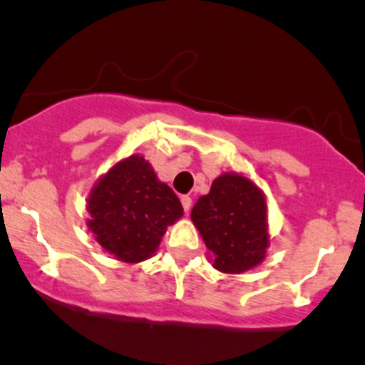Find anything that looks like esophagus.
I'll return each mask as SVG.
<instances>
[{"instance_id":"obj_1","label":"esophagus","mask_w":365,"mask_h":365,"mask_svg":"<svg viewBox=\"0 0 365 365\" xmlns=\"http://www.w3.org/2000/svg\"><path fill=\"white\" fill-rule=\"evenodd\" d=\"M181 204H182V207H184V212H190L191 204H193V202H191L190 195H182V197H181Z\"/></svg>"}]
</instances>
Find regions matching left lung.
<instances>
[{"mask_svg":"<svg viewBox=\"0 0 365 365\" xmlns=\"http://www.w3.org/2000/svg\"><path fill=\"white\" fill-rule=\"evenodd\" d=\"M191 221L212 255V267L227 274L253 269L269 247L265 195L239 174L214 179L191 209Z\"/></svg>","mask_w":365,"mask_h":365,"instance_id":"8db88e82","label":"left lung"}]
</instances>
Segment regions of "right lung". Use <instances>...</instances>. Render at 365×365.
<instances>
[{
  "label": "right lung",
  "mask_w": 365,
  "mask_h": 365,
  "mask_svg": "<svg viewBox=\"0 0 365 365\" xmlns=\"http://www.w3.org/2000/svg\"><path fill=\"white\" fill-rule=\"evenodd\" d=\"M88 227L107 253L126 264L148 260L182 205L168 184L158 181L151 163L133 155L115 163L88 198Z\"/></svg>",
  "instance_id": "obj_1"
}]
</instances>
